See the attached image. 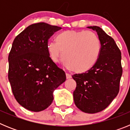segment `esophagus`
I'll return each instance as SVG.
<instances>
[{
  "mask_svg": "<svg viewBox=\"0 0 130 130\" xmlns=\"http://www.w3.org/2000/svg\"><path fill=\"white\" fill-rule=\"evenodd\" d=\"M66 79H70V78L72 77V76H71V75H70L69 73H66Z\"/></svg>",
  "mask_w": 130,
  "mask_h": 130,
  "instance_id": "esophagus-1",
  "label": "esophagus"
}]
</instances>
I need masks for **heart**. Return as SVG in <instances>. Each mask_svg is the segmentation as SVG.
<instances>
[{
    "label": "heart",
    "mask_w": 130,
    "mask_h": 130,
    "mask_svg": "<svg viewBox=\"0 0 130 130\" xmlns=\"http://www.w3.org/2000/svg\"><path fill=\"white\" fill-rule=\"evenodd\" d=\"M47 51L55 62L64 58L70 71L82 73L97 62L101 51L100 38L92 31L65 30L56 36V42H48Z\"/></svg>",
    "instance_id": "b5f03b06"
}]
</instances>
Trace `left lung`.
Instances as JSON below:
<instances>
[{
	"instance_id": "obj_1",
	"label": "left lung",
	"mask_w": 130,
	"mask_h": 130,
	"mask_svg": "<svg viewBox=\"0 0 130 130\" xmlns=\"http://www.w3.org/2000/svg\"><path fill=\"white\" fill-rule=\"evenodd\" d=\"M96 30L101 43L99 58L94 66L85 73L74 74L77 84L73 100L77 107L87 113L100 112L109 106L119 92L122 74L121 52L113 38L100 27Z\"/></svg>"
}]
</instances>
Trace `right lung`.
<instances>
[{"label": "right lung", "instance_id": "add662e5", "mask_svg": "<svg viewBox=\"0 0 130 130\" xmlns=\"http://www.w3.org/2000/svg\"><path fill=\"white\" fill-rule=\"evenodd\" d=\"M61 27L38 23L26 27L13 40L9 53L8 79L17 102L34 112L45 110L54 90L66 81L65 72L47 51L48 40Z\"/></svg>", "mask_w": 130, "mask_h": 130}]
</instances>
